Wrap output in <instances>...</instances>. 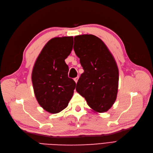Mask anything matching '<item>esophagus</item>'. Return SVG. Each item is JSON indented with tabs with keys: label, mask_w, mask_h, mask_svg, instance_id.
<instances>
[{
	"label": "esophagus",
	"mask_w": 153,
	"mask_h": 153,
	"mask_svg": "<svg viewBox=\"0 0 153 153\" xmlns=\"http://www.w3.org/2000/svg\"><path fill=\"white\" fill-rule=\"evenodd\" d=\"M78 80V76H77V77H76V78H74V80H75V82L76 83H77Z\"/></svg>",
	"instance_id": "obj_1"
}]
</instances>
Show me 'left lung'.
<instances>
[{"label":"left lung","instance_id":"left-lung-1","mask_svg":"<svg viewBox=\"0 0 153 153\" xmlns=\"http://www.w3.org/2000/svg\"><path fill=\"white\" fill-rule=\"evenodd\" d=\"M73 48L84 70L76 91L95 112H106L118 91L119 69L112 54L102 40L92 34L75 36Z\"/></svg>","mask_w":153,"mask_h":153}]
</instances>
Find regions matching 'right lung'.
Wrapping results in <instances>:
<instances>
[{"instance_id":"obj_1","label":"right lung","mask_w":153,"mask_h":153,"mask_svg":"<svg viewBox=\"0 0 153 153\" xmlns=\"http://www.w3.org/2000/svg\"><path fill=\"white\" fill-rule=\"evenodd\" d=\"M72 36L54 38L45 45L32 72L34 94L47 112L57 114L67 107L73 95L76 83L69 78L65 60L71 53Z\"/></svg>"}]
</instances>
